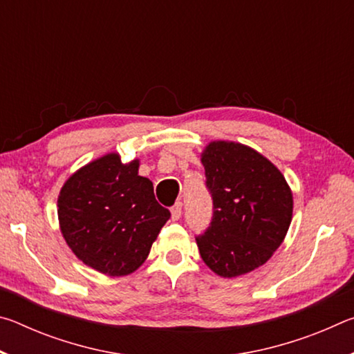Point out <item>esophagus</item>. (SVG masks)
Masks as SVG:
<instances>
[{
  "label": "esophagus",
  "mask_w": 354,
  "mask_h": 354,
  "mask_svg": "<svg viewBox=\"0 0 354 354\" xmlns=\"http://www.w3.org/2000/svg\"><path fill=\"white\" fill-rule=\"evenodd\" d=\"M171 218L173 220H178L179 217H181V212H183V203L181 201H176L175 205L171 206Z\"/></svg>",
  "instance_id": "esophagus-1"
}]
</instances>
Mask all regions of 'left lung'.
I'll return each instance as SVG.
<instances>
[{
	"instance_id": "left-lung-1",
	"label": "left lung",
	"mask_w": 354,
	"mask_h": 354,
	"mask_svg": "<svg viewBox=\"0 0 354 354\" xmlns=\"http://www.w3.org/2000/svg\"><path fill=\"white\" fill-rule=\"evenodd\" d=\"M201 162L212 198L211 223L195 237L203 261L223 278L254 270L289 230V185L270 160L241 143H209Z\"/></svg>"
}]
</instances>
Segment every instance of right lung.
<instances>
[{
	"mask_svg": "<svg viewBox=\"0 0 354 354\" xmlns=\"http://www.w3.org/2000/svg\"><path fill=\"white\" fill-rule=\"evenodd\" d=\"M64 239L71 251L111 277L139 268L170 211L154 198L153 183L139 176V160L122 164L107 154L82 167L57 200Z\"/></svg>",
	"mask_w": 354,
	"mask_h": 354,
	"instance_id": "obj_1",
	"label": "right lung"
}]
</instances>
